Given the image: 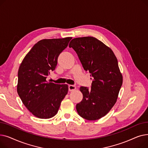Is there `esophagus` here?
I'll return each mask as SVG.
<instances>
[{
	"instance_id": "34e87169",
	"label": "esophagus",
	"mask_w": 148,
	"mask_h": 148,
	"mask_svg": "<svg viewBox=\"0 0 148 148\" xmlns=\"http://www.w3.org/2000/svg\"><path fill=\"white\" fill-rule=\"evenodd\" d=\"M68 89L69 91H73L76 89V86L74 85H69L68 86Z\"/></svg>"
}]
</instances>
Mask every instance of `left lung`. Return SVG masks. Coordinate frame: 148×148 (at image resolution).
<instances>
[{
	"label": "left lung",
	"instance_id": "1",
	"mask_svg": "<svg viewBox=\"0 0 148 148\" xmlns=\"http://www.w3.org/2000/svg\"><path fill=\"white\" fill-rule=\"evenodd\" d=\"M77 53L86 71L93 77L91 89L82 86V101L76 105L79 114L88 121L106 115L117 101L123 77L112 50L92 36L74 38L69 44Z\"/></svg>",
	"mask_w": 148,
	"mask_h": 148
}]
</instances>
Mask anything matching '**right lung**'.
Returning a JSON list of instances; mask_svg holds the SVG:
<instances>
[{"label":"right lung","instance_id":"1","mask_svg":"<svg viewBox=\"0 0 148 148\" xmlns=\"http://www.w3.org/2000/svg\"><path fill=\"white\" fill-rule=\"evenodd\" d=\"M72 37L44 39L36 43L23 59L18 71L17 90L22 102L36 118L55 116L68 91L67 84L47 80L56 67L58 58Z\"/></svg>","mask_w":148,"mask_h":148}]
</instances>
